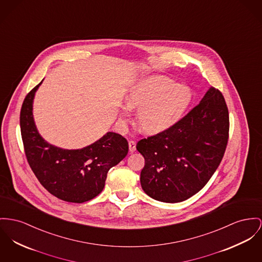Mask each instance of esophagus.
Here are the masks:
<instances>
[{
  "instance_id": "1",
  "label": "esophagus",
  "mask_w": 262,
  "mask_h": 262,
  "mask_svg": "<svg viewBox=\"0 0 262 262\" xmlns=\"http://www.w3.org/2000/svg\"><path fill=\"white\" fill-rule=\"evenodd\" d=\"M136 150V143L134 141H129V151L134 152Z\"/></svg>"
}]
</instances>
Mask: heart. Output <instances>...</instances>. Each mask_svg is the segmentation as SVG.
Here are the masks:
<instances>
[{
	"label": "heart",
	"instance_id": "heart-1",
	"mask_svg": "<svg viewBox=\"0 0 262 262\" xmlns=\"http://www.w3.org/2000/svg\"><path fill=\"white\" fill-rule=\"evenodd\" d=\"M191 101L190 88L161 76L140 80L126 96L127 106L138 109L141 129L149 134L163 132L179 122Z\"/></svg>",
	"mask_w": 262,
	"mask_h": 262
}]
</instances>
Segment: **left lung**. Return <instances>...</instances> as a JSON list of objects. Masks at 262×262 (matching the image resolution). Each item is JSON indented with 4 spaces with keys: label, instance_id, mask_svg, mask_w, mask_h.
Here are the masks:
<instances>
[{
    "label": "left lung",
    "instance_id": "8db88e82",
    "mask_svg": "<svg viewBox=\"0 0 262 262\" xmlns=\"http://www.w3.org/2000/svg\"><path fill=\"white\" fill-rule=\"evenodd\" d=\"M228 131L224 95L210 88L174 126L137 143L145 159L140 178L143 191L164 203L183 202L200 192L223 160Z\"/></svg>",
    "mask_w": 262,
    "mask_h": 262
}]
</instances>
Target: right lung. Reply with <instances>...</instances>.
<instances>
[{"label": "right lung", "mask_w": 262, "mask_h": 262, "mask_svg": "<svg viewBox=\"0 0 262 262\" xmlns=\"http://www.w3.org/2000/svg\"><path fill=\"white\" fill-rule=\"evenodd\" d=\"M42 82V81H41ZM39 82L26 96L19 114L26 157L39 183L54 196L81 204L102 192L110 168L128 153V142L120 134L106 133L95 143L77 150L49 144L37 132L33 101Z\"/></svg>", "instance_id": "1"}]
</instances>
